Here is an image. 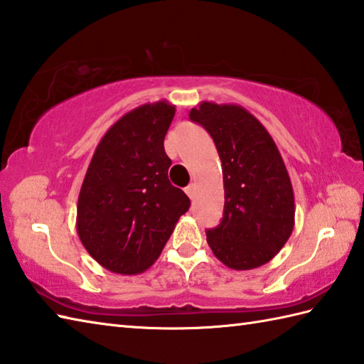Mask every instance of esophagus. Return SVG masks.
<instances>
[{
	"mask_svg": "<svg viewBox=\"0 0 364 364\" xmlns=\"http://www.w3.org/2000/svg\"><path fill=\"white\" fill-rule=\"evenodd\" d=\"M184 192H186L188 194V197L191 198V200H194L196 198V184H189V186L184 189Z\"/></svg>",
	"mask_w": 364,
	"mask_h": 364,
	"instance_id": "obj_1",
	"label": "esophagus"
}]
</instances>
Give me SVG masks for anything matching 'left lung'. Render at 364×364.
Segmentation results:
<instances>
[{"label":"left lung","mask_w":364,"mask_h":364,"mask_svg":"<svg viewBox=\"0 0 364 364\" xmlns=\"http://www.w3.org/2000/svg\"><path fill=\"white\" fill-rule=\"evenodd\" d=\"M211 134L222 162L223 218L206 231L215 258L235 270L266 264L294 228V191L284 161L262 123L239 105L202 102L189 112Z\"/></svg>","instance_id":"left-lung-1"}]
</instances>
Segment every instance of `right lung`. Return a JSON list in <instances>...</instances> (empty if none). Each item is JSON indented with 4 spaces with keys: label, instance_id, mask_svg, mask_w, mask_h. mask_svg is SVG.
<instances>
[{
    "label": "right lung",
    "instance_id": "obj_1",
    "mask_svg": "<svg viewBox=\"0 0 364 364\" xmlns=\"http://www.w3.org/2000/svg\"><path fill=\"white\" fill-rule=\"evenodd\" d=\"M175 106H137L106 131L90 159L76 206L84 249L114 274L134 275L158 259L191 200L168 181L164 137Z\"/></svg>",
    "mask_w": 364,
    "mask_h": 364
}]
</instances>
